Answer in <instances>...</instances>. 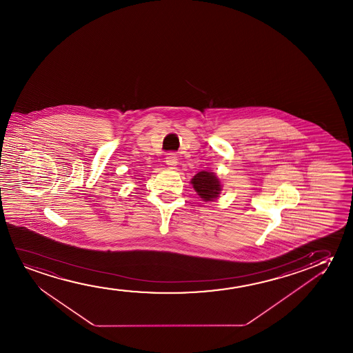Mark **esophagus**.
<instances>
[{
	"label": "esophagus",
	"mask_w": 353,
	"mask_h": 353,
	"mask_svg": "<svg viewBox=\"0 0 353 353\" xmlns=\"http://www.w3.org/2000/svg\"><path fill=\"white\" fill-rule=\"evenodd\" d=\"M165 161H166V165L169 166L170 169H174V166L177 165V157L174 153H169Z\"/></svg>",
	"instance_id": "1"
}]
</instances>
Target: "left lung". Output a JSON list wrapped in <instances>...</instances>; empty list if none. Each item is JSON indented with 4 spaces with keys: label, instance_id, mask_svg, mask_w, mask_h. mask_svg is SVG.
I'll list each match as a JSON object with an SVG mask.
<instances>
[{
    "label": "left lung",
    "instance_id": "1",
    "mask_svg": "<svg viewBox=\"0 0 353 353\" xmlns=\"http://www.w3.org/2000/svg\"><path fill=\"white\" fill-rule=\"evenodd\" d=\"M190 183L199 196L206 203L219 198L222 193L221 179H218L217 174H213L211 171H200L190 179Z\"/></svg>",
    "mask_w": 353,
    "mask_h": 353
}]
</instances>
